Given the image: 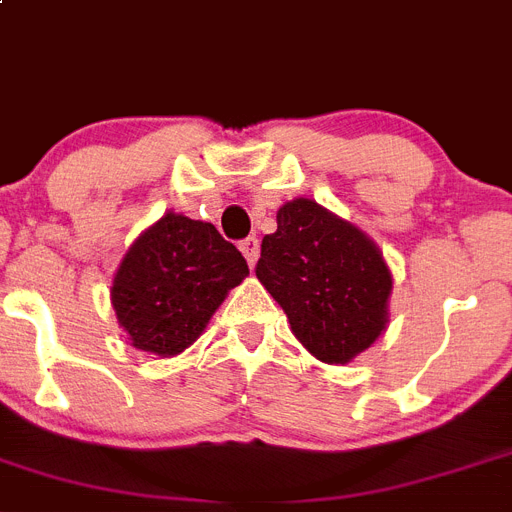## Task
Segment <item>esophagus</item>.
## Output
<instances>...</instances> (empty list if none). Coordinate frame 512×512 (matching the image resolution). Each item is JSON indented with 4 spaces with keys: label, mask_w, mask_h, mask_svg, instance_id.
<instances>
[{
    "label": "esophagus",
    "mask_w": 512,
    "mask_h": 512,
    "mask_svg": "<svg viewBox=\"0 0 512 512\" xmlns=\"http://www.w3.org/2000/svg\"><path fill=\"white\" fill-rule=\"evenodd\" d=\"M239 250H242V255L247 257V262H250V265H255L257 255H260V242H257V237H247L239 242Z\"/></svg>",
    "instance_id": "esophagus-1"
}]
</instances>
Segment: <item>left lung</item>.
I'll return each instance as SVG.
<instances>
[{
  "mask_svg": "<svg viewBox=\"0 0 512 512\" xmlns=\"http://www.w3.org/2000/svg\"><path fill=\"white\" fill-rule=\"evenodd\" d=\"M255 273L319 361L348 363L384 332L391 273L379 247L309 198L278 211Z\"/></svg>",
  "mask_w": 512,
  "mask_h": 512,
  "instance_id": "obj_1",
  "label": "left lung"
}]
</instances>
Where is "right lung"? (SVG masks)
<instances>
[{
  "label": "right lung",
  "instance_id": "right-lung-1",
  "mask_svg": "<svg viewBox=\"0 0 512 512\" xmlns=\"http://www.w3.org/2000/svg\"><path fill=\"white\" fill-rule=\"evenodd\" d=\"M244 275L247 260L216 226L167 213L126 252L110 296L133 348L175 355L201 337Z\"/></svg>",
  "mask_w": 512,
  "mask_h": 512
}]
</instances>
